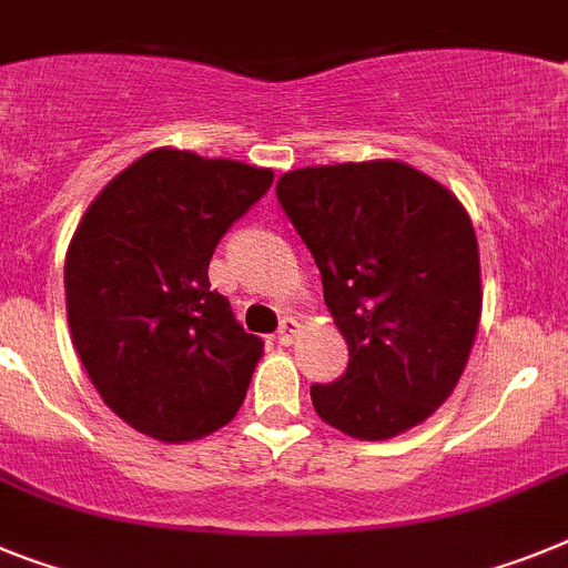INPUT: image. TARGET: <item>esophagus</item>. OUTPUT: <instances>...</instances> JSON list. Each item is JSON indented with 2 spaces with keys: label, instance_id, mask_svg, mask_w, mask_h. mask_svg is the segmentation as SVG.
I'll use <instances>...</instances> for the list:
<instances>
[{
  "label": "esophagus",
  "instance_id": "34e87169",
  "mask_svg": "<svg viewBox=\"0 0 568 568\" xmlns=\"http://www.w3.org/2000/svg\"><path fill=\"white\" fill-rule=\"evenodd\" d=\"M297 332L300 323L294 321V317H283V321H280V328H276V341L283 343V346H288V343H294Z\"/></svg>",
  "mask_w": 568,
  "mask_h": 568
}]
</instances>
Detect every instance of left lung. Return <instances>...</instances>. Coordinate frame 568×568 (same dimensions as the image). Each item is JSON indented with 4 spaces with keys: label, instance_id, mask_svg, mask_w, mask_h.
<instances>
[{
    "label": "left lung",
    "instance_id": "left-lung-1",
    "mask_svg": "<svg viewBox=\"0 0 568 568\" xmlns=\"http://www.w3.org/2000/svg\"><path fill=\"white\" fill-rule=\"evenodd\" d=\"M276 199L349 346L346 373L312 387L317 416L366 442L422 424L459 384L483 312L465 207L402 161L303 166Z\"/></svg>",
    "mask_w": 568,
    "mask_h": 568
}]
</instances>
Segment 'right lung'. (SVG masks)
I'll list each match as a JSON object with an SVG mask.
<instances>
[{"instance_id": "obj_1", "label": "right lung", "mask_w": 568, "mask_h": 568, "mask_svg": "<svg viewBox=\"0 0 568 568\" xmlns=\"http://www.w3.org/2000/svg\"><path fill=\"white\" fill-rule=\"evenodd\" d=\"M274 173L152 150L89 204L65 256L74 349L112 413L161 442L236 416L262 357L207 268L219 240Z\"/></svg>"}]
</instances>
